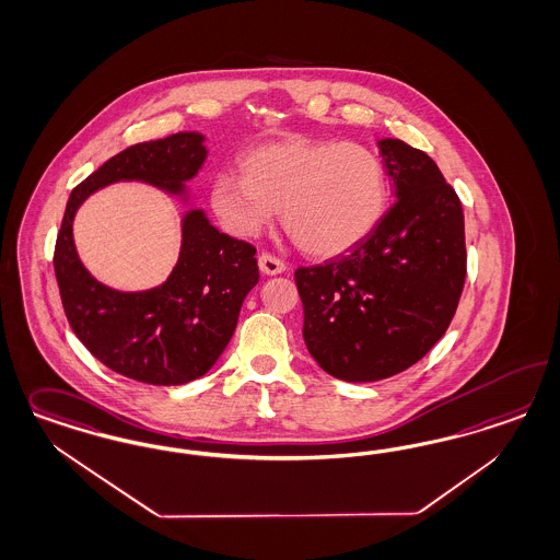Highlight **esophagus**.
Instances as JSON below:
<instances>
[{"instance_id": "34e87169", "label": "esophagus", "mask_w": 560, "mask_h": 560, "mask_svg": "<svg viewBox=\"0 0 560 560\" xmlns=\"http://www.w3.org/2000/svg\"><path fill=\"white\" fill-rule=\"evenodd\" d=\"M259 270L266 276H278V273L287 270V264L282 259L273 257L270 253H261L259 255Z\"/></svg>"}]
</instances>
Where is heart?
Returning <instances> with one entry per match:
<instances>
[{
  "mask_svg": "<svg viewBox=\"0 0 560 560\" xmlns=\"http://www.w3.org/2000/svg\"><path fill=\"white\" fill-rule=\"evenodd\" d=\"M243 171H222L210 183L214 217L241 238L259 235L284 208L296 243L334 257L362 243L385 214L387 177L369 145L290 138L253 148Z\"/></svg>",
  "mask_w": 560,
  "mask_h": 560,
  "instance_id": "heart-1",
  "label": "heart"
}]
</instances>
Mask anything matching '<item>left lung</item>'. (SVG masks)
Returning a JSON list of instances; mask_svg holds the SVG:
<instances>
[{"label": "left lung", "instance_id": "left-lung-1", "mask_svg": "<svg viewBox=\"0 0 560 560\" xmlns=\"http://www.w3.org/2000/svg\"><path fill=\"white\" fill-rule=\"evenodd\" d=\"M394 206L348 255L294 271L308 354L336 380H387L452 324L466 280L464 210L433 159L377 140Z\"/></svg>", "mask_w": 560, "mask_h": 560}]
</instances>
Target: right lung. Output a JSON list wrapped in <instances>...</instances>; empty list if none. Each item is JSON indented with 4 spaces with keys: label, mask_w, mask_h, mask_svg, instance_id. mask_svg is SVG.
<instances>
[{
    "label": "right lung",
    "mask_w": 560,
    "mask_h": 560,
    "mask_svg": "<svg viewBox=\"0 0 560 560\" xmlns=\"http://www.w3.org/2000/svg\"><path fill=\"white\" fill-rule=\"evenodd\" d=\"M206 159V136L199 131L129 145L68 199L54 257L66 317L94 359L129 380L183 385L214 366L259 280L255 247L220 233L206 210L189 206L180 218L179 257L163 284L117 290L98 282L80 261L73 218L92 194L119 180L148 183L187 206V180L198 177Z\"/></svg>",
    "instance_id": "1"
}]
</instances>
